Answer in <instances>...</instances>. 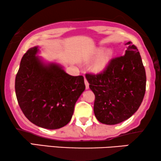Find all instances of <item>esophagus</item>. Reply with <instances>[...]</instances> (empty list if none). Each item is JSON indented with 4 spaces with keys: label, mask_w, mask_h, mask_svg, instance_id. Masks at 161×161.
Instances as JSON below:
<instances>
[{
    "label": "esophagus",
    "mask_w": 161,
    "mask_h": 161,
    "mask_svg": "<svg viewBox=\"0 0 161 161\" xmlns=\"http://www.w3.org/2000/svg\"><path fill=\"white\" fill-rule=\"evenodd\" d=\"M84 81H85V85H86V89H89V83L88 82V80H86V78H84Z\"/></svg>",
    "instance_id": "esophagus-1"
}]
</instances>
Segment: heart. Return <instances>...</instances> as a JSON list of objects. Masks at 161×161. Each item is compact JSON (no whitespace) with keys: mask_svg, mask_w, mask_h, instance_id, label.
Returning a JSON list of instances; mask_svg holds the SVG:
<instances>
[{"mask_svg":"<svg viewBox=\"0 0 161 161\" xmlns=\"http://www.w3.org/2000/svg\"><path fill=\"white\" fill-rule=\"evenodd\" d=\"M101 52H102V48H97L94 50L91 58L92 59H94L96 57H97L99 54L100 55V56L98 55V58H97V60L94 61V63L92 66V70L95 72H100L103 70H104L111 57L112 52L111 50H105L102 53H101Z\"/></svg>","mask_w":161,"mask_h":161,"instance_id":"b5f03b06","label":"heart"}]
</instances>
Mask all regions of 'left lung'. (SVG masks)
<instances>
[{"label":"left lung","instance_id":"obj_1","mask_svg":"<svg viewBox=\"0 0 161 161\" xmlns=\"http://www.w3.org/2000/svg\"><path fill=\"white\" fill-rule=\"evenodd\" d=\"M124 56L112 58L99 74H86L95 95L94 112L105 125L129 119L142 104L146 91V72L136 46L126 43Z\"/></svg>","mask_w":161,"mask_h":161}]
</instances>
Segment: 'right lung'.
I'll use <instances>...</instances> for the list:
<instances>
[{
	"mask_svg": "<svg viewBox=\"0 0 161 161\" xmlns=\"http://www.w3.org/2000/svg\"><path fill=\"white\" fill-rule=\"evenodd\" d=\"M30 48L21 59L15 78L17 102L25 117L37 126L58 129L71 120L74 107L85 90L82 75L72 76L56 64H45Z\"/></svg>",
	"mask_w": 161,
	"mask_h": 161,
	"instance_id": "1",
	"label": "right lung"
}]
</instances>
